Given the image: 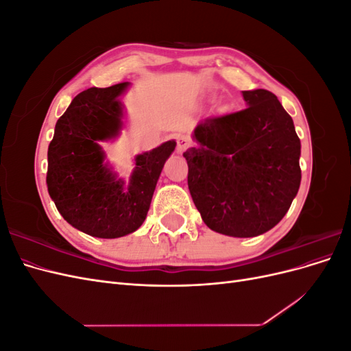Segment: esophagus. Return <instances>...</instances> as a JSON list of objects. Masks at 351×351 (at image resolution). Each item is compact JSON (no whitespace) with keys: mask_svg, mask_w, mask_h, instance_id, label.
Returning a JSON list of instances; mask_svg holds the SVG:
<instances>
[{"mask_svg":"<svg viewBox=\"0 0 351 351\" xmlns=\"http://www.w3.org/2000/svg\"><path fill=\"white\" fill-rule=\"evenodd\" d=\"M190 145H192V141H190L189 137L180 136L177 139V154H183Z\"/></svg>","mask_w":351,"mask_h":351,"instance_id":"34e87169","label":"esophagus"}]
</instances>
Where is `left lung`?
Segmentation results:
<instances>
[{"label": "left lung", "mask_w": 351, "mask_h": 351, "mask_svg": "<svg viewBox=\"0 0 351 351\" xmlns=\"http://www.w3.org/2000/svg\"><path fill=\"white\" fill-rule=\"evenodd\" d=\"M247 108L200 121L183 154L187 184L205 224L230 237L274 228L300 187V139L274 93L243 90Z\"/></svg>", "instance_id": "left-lung-1"}]
</instances>
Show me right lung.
Masks as SVG:
<instances>
[{"instance_id":"obj_1","label":"right lung","mask_w":351,"mask_h":351,"mask_svg":"<svg viewBox=\"0 0 351 351\" xmlns=\"http://www.w3.org/2000/svg\"><path fill=\"white\" fill-rule=\"evenodd\" d=\"M129 88L124 82L80 92L58 119L48 147V193L62 218L92 237L119 239L143 224L158 178L177 145L168 141L136 155L129 182L105 161L101 143L121 134V97Z\"/></svg>"}]
</instances>
